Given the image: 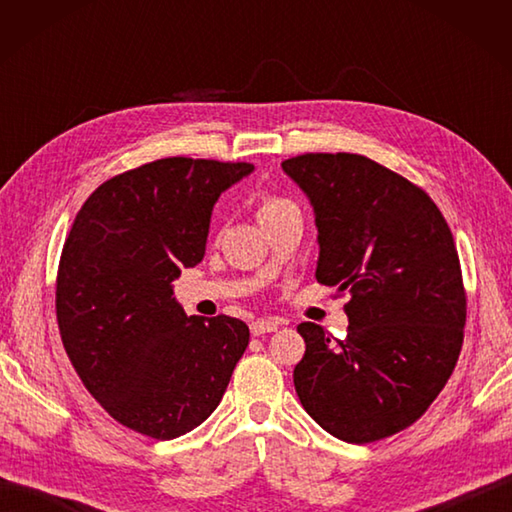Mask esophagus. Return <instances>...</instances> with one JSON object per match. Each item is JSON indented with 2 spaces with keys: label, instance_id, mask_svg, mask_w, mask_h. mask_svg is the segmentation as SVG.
Returning <instances> with one entry per match:
<instances>
[{
  "label": "esophagus",
  "instance_id": "esophagus-1",
  "mask_svg": "<svg viewBox=\"0 0 512 512\" xmlns=\"http://www.w3.org/2000/svg\"><path fill=\"white\" fill-rule=\"evenodd\" d=\"M284 323L281 319H257V321H253L250 323V334L253 336H262V334H268V332H275L279 325Z\"/></svg>",
  "mask_w": 512,
  "mask_h": 512
}]
</instances>
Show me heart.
Returning a JSON list of instances; mask_svg holds the SVG:
<instances>
[{"label": "heart", "mask_w": 512, "mask_h": 512, "mask_svg": "<svg viewBox=\"0 0 512 512\" xmlns=\"http://www.w3.org/2000/svg\"><path fill=\"white\" fill-rule=\"evenodd\" d=\"M288 204H292V202H288V200H284V198H273V195H268V198H264L262 209H259V213L264 215V213L281 209V206H288Z\"/></svg>", "instance_id": "b5f03b06"}]
</instances>
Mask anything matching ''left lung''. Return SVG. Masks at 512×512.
<instances>
[{"label":"left lung","instance_id":"1","mask_svg":"<svg viewBox=\"0 0 512 512\" xmlns=\"http://www.w3.org/2000/svg\"><path fill=\"white\" fill-rule=\"evenodd\" d=\"M317 224V281L350 290L343 341L301 323L303 409L334 438L365 444L416 422L462 350L466 297L451 228L416 184L358 154L281 162Z\"/></svg>","mask_w":512,"mask_h":512}]
</instances>
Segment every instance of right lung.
Wrapping results in <instances>:
<instances>
[{"label": "right lung", "instance_id": "1", "mask_svg": "<svg viewBox=\"0 0 512 512\" xmlns=\"http://www.w3.org/2000/svg\"><path fill=\"white\" fill-rule=\"evenodd\" d=\"M246 162L162 158L103 182L65 239L57 321L83 385L125 427L171 440L211 416L248 345L233 317H187L173 297L202 262L217 198Z\"/></svg>", "mask_w": 512, "mask_h": 512}]
</instances>
